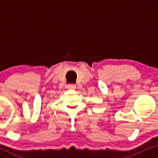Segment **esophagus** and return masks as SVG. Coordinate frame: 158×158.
<instances>
[{
    "label": "esophagus",
    "instance_id": "34e87169",
    "mask_svg": "<svg viewBox=\"0 0 158 158\" xmlns=\"http://www.w3.org/2000/svg\"><path fill=\"white\" fill-rule=\"evenodd\" d=\"M76 88V85H74V84H70V85H68V88L70 90H74Z\"/></svg>",
    "mask_w": 158,
    "mask_h": 158
}]
</instances>
